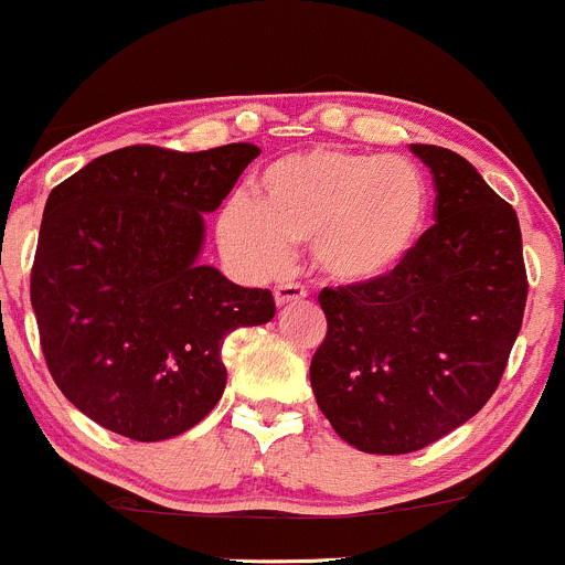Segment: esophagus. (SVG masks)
I'll return each mask as SVG.
<instances>
[{
	"label": "esophagus",
	"mask_w": 565,
	"mask_h": 565,
	"mask_svg": "<svg viewBox=\"0 0 565 565\" xmlns=\"http://www.w3.org/2000/svg\"><path fill=\"white\" fill-rule=\"evenodd\" d=\"M307 296V290L301 288V285L296 282H280L275 288V301L277 307H288V305H296V301H301Z\"/></svg>",
	"instance_id": "34e87169"
}]
</instances>
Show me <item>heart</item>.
<instances>
[{
	"instance_id": "1",
	"label": "heart",
	"mask_w": 565,
	"mask_h": 565,
	"mask_svg": "<svg viewBox=\"0 0 565 565\" xmlns=\"http://www.w3.org/2000/svg\"><path fill=\"white\" fill-rule=\"evenodd\" d=\"M427 217V179L411 160L316 147L266 166L249 203L223 209L217 242L255 275L280 269L288 249L312 247L323 280L367 288L408 264Z\"/></svg>"
}]
</instances>
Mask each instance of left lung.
Instances as JSON below:
<instances>
[{
    "instance_id": "left-lung-1",
    "label": "left lung",
    "mask_w": 565,
    "mask_h": 565,
    "mask_svg": "<svg viewBox=\"0 0 565 565\" xmlns=\"http://www.w3.org/2000/svg\"><path fill=\"white\" fill-rule=\"evenodd\" d=\"M411 149L433 173L435 225L392 280L318 294L316 403L367 455H411L484 408L527 299L514 209L451 149Z\"/></svg>"
}]
</instances>
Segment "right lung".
I'll use <instances>...</instances> for the list:
<instances>
[{
    "instance_id": "right-lung-1",
    "label": "right lung",
    "mask_w": 565,
    "mask_h": 565,
    "mask_svg": "<svg viewBox=\"0 0 565 565\" xmlns=\"http://www.w3.org/2000/svg\"><path fill=\"white\" fill-rule=\"evenodd\" d=\"M258 154L125 147L51 190L32 266L40 345L62 394L110 433H188L225 392V337L275 318L269 290L198 260L203 214Z\"/></svg>"
}]
</instances>
